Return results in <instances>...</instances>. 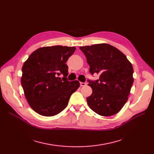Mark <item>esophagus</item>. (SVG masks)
<instances>
[{"label": "esophagus", "instance_id": "1", "mask_svg": "<svg viewBox=\"0 0 154 154\" xmlns=\"http://www.w3.org/2000/svg\"><path fill=\"white\" fill-rule=\"evenodd\" d=\"M87 85V83H83V82H80V85L82 86V87H84V86H85Z\"/></svg>", "mask_w": 154, "mask_h": 154}]
</instances>
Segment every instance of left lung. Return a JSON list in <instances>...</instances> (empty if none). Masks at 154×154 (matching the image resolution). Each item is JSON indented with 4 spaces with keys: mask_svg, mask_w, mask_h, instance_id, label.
I'll use <instances>...</instances> for the list:
<instances>
[{
    "mask_svg": "<svg viewBox=\"0 0 154 154\" xmlns=\"http://www.w3.org/2000/svg\"><path fill=\"white\" fill-rule=\"evenodd\" d=\"M87 58L90 72L99 80H88L92 89L87 98L90 108L102 116L117 114L128 100L134 82V69L126 56L112 45L94 44L80 48Z\"/></svg>",
    "mask_w": 154,
    "mask_h": 154,
    "instance_id": "left-lung-1",
    "label": "left lung"
}]
</instances>
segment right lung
Instances as JSON below:
<instances>
[{
  "label": "right lung",
  "mask_w": 154,
  "mask_h": 154,
  "mask_svg": "<svg viewBox=\"0 0 154 154\" xmlns=\"http://www.w3.org/2000/svg\"><path fill=\"white\" fill-rule=\"evenodd\" d=\"M75 47L55 45L32 52L22 69L21 84L31 109L44 116H53L66 109L70 97L80 87L67 80L68 58ZM63 74L64 77H59Z\"/></svg>",
  "instance_id": "obj_1"
}]
</instances>
